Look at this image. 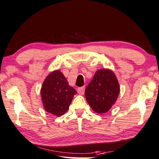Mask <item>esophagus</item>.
Instances as JSON below:
<instances>
[{"label":"esophagus","mask_w":159,"mask_h":159,"mask_svg":"<svg viewBox=\"0 0 159 159\" xmlns=\"http://www.w3.org/2000/svg\"><path fill=\"white\" fill-rule=\"evenodd\" d=\"M84 89H85V88H84V87L78 88H77V92H78V93H79V94H82V95L84 94Z\"/></svg>","instance_id":"obj_1"}]
</instances>
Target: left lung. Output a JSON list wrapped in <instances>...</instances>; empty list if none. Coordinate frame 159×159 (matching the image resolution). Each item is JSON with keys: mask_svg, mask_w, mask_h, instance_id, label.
<instances>
[{"mask_svg": "<svg viewBox=\"0 0 159 159\" xmlns=\"http://www.w3.org/2000/svg\"><path fill=\"white\" fill-rule=\"evenodd\" d=\"M120 93V87L115 74L108 69L96 72L84 91L86 100L92 110L102 114L110 110Z\"/></svg>", "mask_w": 159, "mask_h": 159, "instance_id": "obj_1", "label": "left lung"}]
</instances>
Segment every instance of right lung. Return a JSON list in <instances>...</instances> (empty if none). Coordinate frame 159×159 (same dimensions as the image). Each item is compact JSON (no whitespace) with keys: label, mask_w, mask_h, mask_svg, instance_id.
<instances>
[{"label":"right lung","mask_w":159,"mask_h":159,"mask_svg":"<svg viewBox=\"0 0 159 159\" xmlns=\"http://www.w3.org/2000/svg\"><path fill=\"white\" fill-rule=\"evenodd\" d=\"M76 93L77 91L69 85L66 79L60 71L49 74L41 90L45 110L56 116H61L67 112Z\"/></svg>","instance_id":"1"}]
</instances>
